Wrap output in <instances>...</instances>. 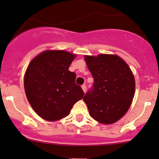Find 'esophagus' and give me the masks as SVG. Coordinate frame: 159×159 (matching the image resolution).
<instances>
[{
    "label": "esophagus",
    "mask_w": 159,
    "mask_h": 159,
    "mask_svg": "<svg viewBox=\"0 0 159 159\" xmlns=\"http://www.w3.org/2000/svg\"><path fill=\"white\" fill-rule=\"evenodd\" d=\"M82 89H83V92H85V91H86V85H85V84L82 85Z\"/></svg>",
    "instance_id": "esophagus-1"
}]
</instances>
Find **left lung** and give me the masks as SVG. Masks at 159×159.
I'll use <instances>...</instances> for the list:
<instances>
[{"instance_id": "8db88e82", "label": "left lung", "mask_w": 159, "mask_h": 159, "mask_svg": "<svg viewBox=\"0 0 159 159\" xmlns=\"http://www.w3.org/2000/svg\"><path fill=\"white\" fill-rule=\"evenodd\" d=\"M94 78L92 88L83 101L90 116L102 124H112L120 119L131 104L135 81L127 64L120 57L101 54L85 56Z\"/></svg>"}]
</instances>
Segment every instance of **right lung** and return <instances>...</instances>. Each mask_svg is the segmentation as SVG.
<instances>
[{"instance_id": "obj_1", "label": "right lung", "mask_w": 159, "mask_h": 159, "mask_svg": "<svg viewBox=\"0 0 159 159\" xmlns=\"http://www.w3.org/2000/svg\"><path fill=\"white\" fill-rule=\"evenodd\" d=\"M75 55L48 50L31 61L25 72V90L30 104L41 118L57 121L69 115L84 92L75 83L76 74L68 70Z\"/></svg>"}]
</instances>
